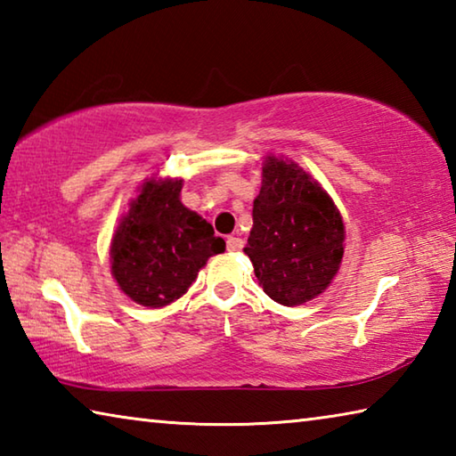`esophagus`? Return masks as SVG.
I'll return each instance as SVG.
<instances>
[{"label":"esophagus","instance_id":"34e87169","mask_svg":"<svg viewBox=\"0 0 456 456\" xmlns=\"http://www.w3.org/2000/svg\"><path fill=\"white\" fill-rule=\"evenodd\" d=\"M243 247V239L237 237V235H229L227 237V249L229 251H239Z\"/></svg>","mask_w":456,"mask_h":456}]
</instances>
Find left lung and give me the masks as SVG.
Listing matches in <instances>:
<instances>
[{
	"instance_id": "left-lung-1",
	"label": "left lung",
	"mask_w": 456,
	"mask_h": 456,
	"mask_svg": "<svg viewBox=\"0 0 456 456\" xmlns=\"http://www.w3.org/2000/svg\"><path fill=\"white\" fill-rule=\"evenodd\" d=\"M342 215L302 167L267 154L245 253L261 288L281 305H302L330 288L344 257Z\"/></svg>"
}]
</instances>
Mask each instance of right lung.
<instances>
[{
    "label": "right lung",
    "mask_w": 456,
    "mask_h": 456,
    "mask_svg": "<svg viewBox=\"0 0 456 456\" xmlns=\"http://www.w3.org/2000/svg\"><path fill=\"white\" fill-rule=\"evenodd\" d=\"M181 189L183 179H146L112 233V277L144 307L183 297L209 257L225 251L211 223L181 203Z\"/></svg>",
    "instance_id": "add662e5"
}]
</instances>
